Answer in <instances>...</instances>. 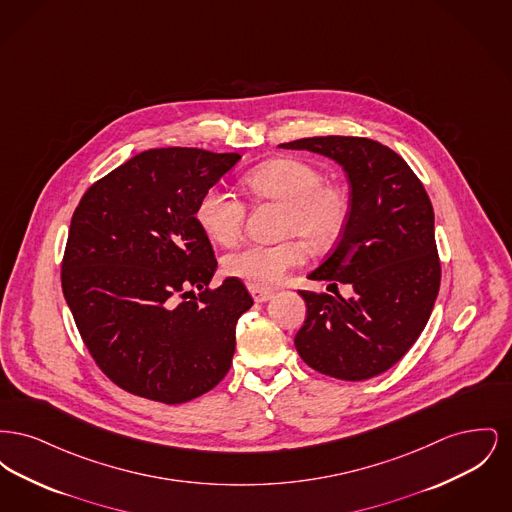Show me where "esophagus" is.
Instances as JSON below:
<instances>
[{
	"mask_svg": "<svg viewBox=\"0 0 512 512\" xmlns=\"http://www.w3.org/2000/svg\"><path fill=\"white\" fill-rule=\"evenodd\" d=\"M249 292H251L253 299H255L257 303H265L268 299H272V295H274V293L268 292V290H255V288H251Z\"/></svg>",
	"mask_w": 512,
	"mask_h": 512,
	"instance_id": "34e87169",
	"label": "esophagus"
}]
</instances>
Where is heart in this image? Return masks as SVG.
I'll use <instances>...</instances> for the list:
<instances>
[{
  "mask_svg": "<svg viewBox=\"0 0 512 512\" xmlns=\"http://www.w3.org/2000/svg\"><path fill=\"white\" fill-rule=\"evenodd\" d=\"M245 188L261 201L284 205L280 230L297 236L317 251L340 242L351 217V197L303 159H272L247 172ZM245 203L220 186L205 190L195 217L217 244H234L244 232ZM305 245L299 240L278 244H245L224 257V272L255 290L280 286L293 268L303 265Z\"/></svg>",
  "mask_w": 512,
  "mask_h": 512,
  "instance_id": "heart-1",
  "label": "heart"
}]
</instances>
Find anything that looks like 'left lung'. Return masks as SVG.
Here are the masks:
<instances>
[{
  "label": "left lung",
  "instance_id": "1",
  "mask_svg": "<svg viewBox=\"0 0 512 512\" xmlns=\"http://www.w3.org/2000/svg\"><path fill=\"white\" fill-rule=\"evenodd\" d=\"M280 147L334 159L351 186V217L340 244L309 278L351 284L355 295L299 292L307 318L295 349L311 368L338 380L378 376L413 347L438 297L430 197L403 157L380 142L317 136Z\"/></svg>",
  "mask_w": 512,
  "mask_h": 512
}]
</instances>
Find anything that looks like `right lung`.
<instances>
[{"instance_id": "add662e5", "label": "right lung", "mask_w": 512, "mask_h": 512, "mask_svg": "<svg viewBox=\"0 0 512 512\" xmlns=\"http://www.w3.org/2000/svg\"><path fill=\"white\" fill-rule=\"evenodd\" d=\"M240 159L147 149L92 184L74 211L63 293L90 355L128 393L178 405L230 370L236 322L253 299L236 278L209 288L217 259L195 211Z\"/></svg>"}]
</instances>
